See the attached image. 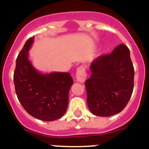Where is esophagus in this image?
Masks as SVG:
<instances>
[{
  "instance_id": "esophagus-1",
  "label": "esophagus",
  "mask_w": 149,
  "mask_h": 149,
  "mask_svg": "<svg viewBox=\"0 0 149 149\" xmlns=\"http://www.w3.org/2000/svg\"><path fill=\"white\" fill-rule=\"evenodd\" d=\"M86 79V73L85 70L82 66H80L77 68L76 71V79L80 83H84Z\"/></svg>"
}]
</instances>
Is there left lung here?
<instances>
[{
  "instance_id": "obj_1",
  "label": "left lung",
  "mask_w": 149,
  "mask_h": 149,
  "mask_svg": "<svg viewBox=\"0 0 149 149\" xmlns=\"http://www.w3.org/2000/svg\"><path fill=\"white\" fill-rule=\"evenodd\" d=\"M91 74L85 82L87 104L91 113L109 117L120 112L128 103L134 86V68L125 45L91 63Z\"/></svg>"
}]
</instances>
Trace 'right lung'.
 <instances>
[{
  "mask_svg": "<svg viewBox=\"0 0 149 149\" xmlns=\"http://www.w3.org/2000/svg\"><path fill=\"white\" fill-rule=\"evenodd\" d=\"M33 40L34 37L26 42L16 59L13 73L16 94L30 115L43 121H53L67 109L73 79L69 73H39L28 59Z\"/></svg>",
  "mask_w": 149,
  "mask_h": 149,
  "instance_id": "right-lung-1",
  "label": "right lung"
}]
</instances>
